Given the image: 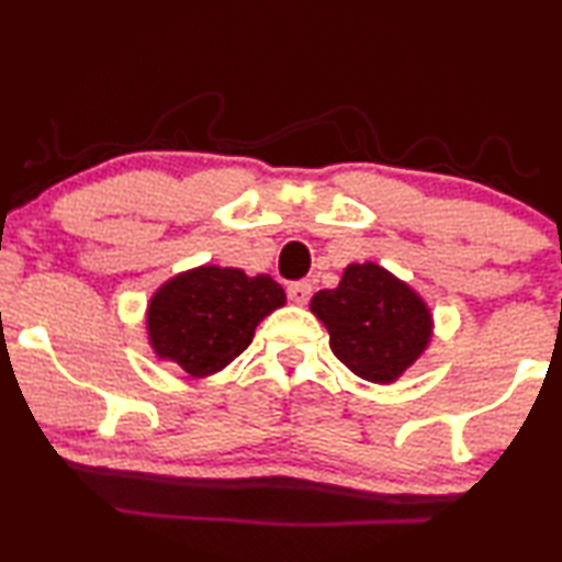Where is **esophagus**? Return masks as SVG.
Masks as SVG:
<instances>
[{"instance_id": "34e87169", "label": "esophagus", "mask_w": 562, "mask_h": 562, "mask_svg": "<svg viewBox=\"0 0 562 562\" xmlns=\"http://www.w3.org/2000/svg\"><path fill=\"white\" fill-rule=\"evenodd\" d=\"M288 297L294 304H307L312 297V282L310 280H300V282H290L288 284Z\"/></svg>"}]
</instances>
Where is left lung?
Here are the masks:
<instances>
[{"label":"left lung","instance_id":"8db88e82","mask_svg":"<svg viewBox=\"0 0 562 562\" xmlns=\"http://www.w3.org/2000/svg\"><path fill=\"white\" fill-rule=\"evenodd\" d=\"M312 312L325 322L341 364L374 384L404 374L431 339L424 300L374 262L349 265L339 288L312 297Z\"/></svg>","mask_w":562,"mask_h":562}]
</instances>
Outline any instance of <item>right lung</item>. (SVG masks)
I'll use <instances>...</instances> for the list:
<instances>
[{
  "mask_svg": "<svg viewBox=\"0 0 562 562\" xmlns=\"http://www.w3.org/2000/svg\"><path fill=\"white\" fill-rule=\"evenodd\" d=\"M284 304V290L268 274L205 268L178 274L148 304V337L160 359L190 376L221 372L252 341L255 327Z\"/></svg>",
  "mask_w": 562,
  "mask_h": 562,
  "instance_id": "1",
  "label": "right lung"
}]
</instances>
